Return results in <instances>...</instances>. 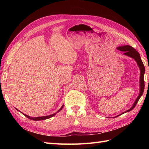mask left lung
Returning <instances> with one entry per match:
<instances>
[{
    "label": "left lung",
    "mask_w": 149,
    "mask_h": 149,
    "mask_svg": "<svg viewBox=\"0 0 149 149\" xmlns=\"http://www.w3.org/2000/svg\"><path fill=\"white\" fill-rule=\"evenodd\" d=\"M117 49L120 50V51L123 52V54L127 56L128 57H130V58L134 59L136 62L137 65L138 66L139 68H140V93H139L138 96L137 97V99H136L134 101V102L133 103V105L132 106L130 109H128L127 111H126L124 113H123L122 114H120V115H117L115 117H113V118H116V117L120 115H122V114L127 113L130 111L136 105V104L138 103V100H140V97L142 96V95L143 93V91H144V88H145V82H144V74L145 72V66L143 65V63L141 61V57L140 56V54L138 53V52L136 51V50L134 49L133 47H131L130 45H123V46H120L117 47Z\"/></svg>",
    "instance_id": "obj_1"
}]
</instances>
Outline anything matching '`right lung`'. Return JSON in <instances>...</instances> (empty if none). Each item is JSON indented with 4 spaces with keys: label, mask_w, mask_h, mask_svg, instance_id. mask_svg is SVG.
I'll return each mask as SVG.
<instances>
[{
    "label": "right lung",
    "mask_w": 149,
    "mask_h": 149,
    "mask_svg": "<svg viewBox=\"0 0 149 149\" xmlns=\"http://www.w3.org/2000/svg\"><path fill=\"white\" fill-rule=\"evenodd\" d=\"M63 106H61V108H60L58 111H57L56 113H54V114H52V115H48V116H38V117H31V116H28V115H26V114H24V115L26 116L27 118H29V119H31V120H35V121H36V120H46V119H48V118H51V117H52V116H54V115H56V114L57 113H58L59 111H61V109H62V108L63 107ZM18 110V109H17Z\"/></svg>",
    "instance_id": "right-lung-1"
}]
</instances>
